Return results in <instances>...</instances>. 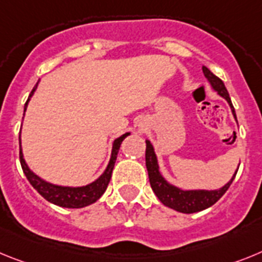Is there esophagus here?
I'll return each instance as SVG.
<instances>
[{"mask_svg":"<svg viewBox=\"0 0 262 262\" xmlns=\"http://www.w3.org/2000/svg\"><path fill=\"white\" fill-rule=\"evenodd\" d=\"M145 129H146V126H145L144 124H140V125H138V130H140V132H144Z\"/></svg>","mask_w":262,"mask_h":262,"instance_id":"1","label":"esophagus"}]
</instances>
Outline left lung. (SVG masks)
<instances>
[{"label":"left lung","instance_id":"8db88e82","mask_svg":"<svg viewBox=\"0 0 262 262\" xmlns=\"http://www.w3.org/2000/svg\"><path fill=\"white\" fill-rule=\"evenodd\" d=\"M203 74L204 76H206L207 81L210 83L211 88H212L215 92H217V95H219L220 97H223V99L228 103L232 115L235 117V121L237 122L235 108L232 105L231 97H229L228 91H227L224 83H223L216 75H213L208 68L204 67V66ZM145 142H146L145 161H146V169L147 174H149L150 186L153 188L156 196L158 198L166 207L178 211V212H199V211L206 210V208L211 207L212 204H215L223 195L226 194V191L228 190L231 183L233 182V179H235L236 177V172H237L238 170L237 167L236 171L233 172V175H232V178L227 182L226 185L220 188H216V190H202V188H198V190L196 188H195V190H183V188L178 187V186L175 185H171L170 182L166 181L165 177H163V175L161 174V171H159L158 158H157L154 146L151 145V142H150L149 140H146Z\"/></svg>","mask_w":262,"mask_h":262}]
</instances>
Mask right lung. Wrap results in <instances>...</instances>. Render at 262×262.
<instances>
[{
	"instance_id": "add662e5",
	"label": "right lung",
	"mask_w": 262,
	"mask_h": 262,
	"mask_svg": "<svg viewBox=\"0 0 262 262\" xmlns=\"http://www.w3.org/2000/svg\"><path fill=\"white\" fill-rule=\"evenodd\" d=\"M38 84L39 80L35 84V87L31 91L30 96L27 99L26 104H25L24 109V116L26 112L27 105H29V101L33 97L34 92L38 88ZM130 132H126L122 136L116 138L112 144V153H111V158H109L108 166L106 169L104 170V172L100 175L96 181H93L92 183H88L85 186H60V185H54L51 182H47L45 179H42L39 175H36L33 170L29 167V165L26 163L24 158V153H22V145H21V137H19V147H21V151H19V158H21V166L22 170H24L25 175H26L27 181L30 182V185L35 188L40 195L46 200H49L50 203L56 204L59 207H64V208H83V207H87L90 204L95 203L101 198V195L105 192L106 187L109 185V181H111V177H112L113 167H115L116 158H117V153L121 146V142L128 137Z\"/></svg>"
}]
</instances>
